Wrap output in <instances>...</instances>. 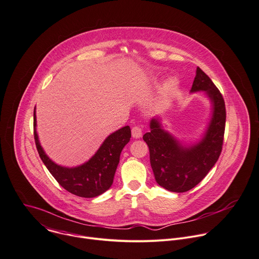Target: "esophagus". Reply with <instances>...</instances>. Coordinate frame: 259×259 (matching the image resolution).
<instances>
[{"mask_svg": "<svg viewBox=\"0 0 259 259\" xmlns=\"http://www.w3.org/2000/svg\"><path fill=\"white\" fill-rule=\"evenodd\" d=\"M132 136L135 139H140L142 137V130L139 126H134L132 128Z\"/></svg>", "mask_w": 259, "mask_h": 259, "instance_id": "obj_1", "label": "esophagus"}]
</instances>
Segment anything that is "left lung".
<instances>
[{"mask_svg": "<svg viewBox=\"0 0 259 259\" xmlns=\"http://www.w3.org/2000/svg\"><path fill=\"white\" fill-rule=\"evenodd\" d=\"M205 92L212 104V117L202 140L183 145L163 130L159 118H152L150 132L143 136L150 152L156 182L166 190L185 192L202 181L218 160L225 130L226 111L222 95L209 78L196 68L190 93Z\"/></svg>", "mask_w": 259, "mask_h": 259, "instance_id": "1", "label": "left lung"}]
</instances>
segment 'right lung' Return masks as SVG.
I'll use <instances>...</instances> for the list:
<instances>
[{"label": "right lung", "mask_w": 259, "mask_h": 259, "mask_svg": "<svg viewBox=\"0 0 259 259\" xmlns=\"http://www.w3.org/2000/svg\"><path fill=\"white\" fill-rule=\"evenodd\" d=\"M36 125V111H34V137L38 153L50 174L61 186L81 197L98 196L111 187L119 163L120 153L132 137L128 125L108 136L89 161L75 167L59 165L47 156L40 145Z\"/></svg>", "instance_id": "add662e5"}]
</instances>
